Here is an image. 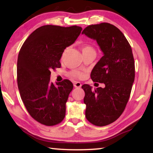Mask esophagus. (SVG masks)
Returning a JSON list of instances; mask_svg holds the SVG:
<instances>
[{
    "instance_id": "esophagus-1",
    "label": "esophagus",
    "mask_w": 153,
    "mask_h": 153,
    "mask_svg": "<svg viewBox=\"0 0 153 153\" xmlns=\"http://www.w3.org/2000/svg\"><path fill=\"white\" fill-rule=\"evenodd\" d=\"M74 86L75 88H81L82 84L79 82H75L74 83Z\"/></svg>"
}]
</instances>
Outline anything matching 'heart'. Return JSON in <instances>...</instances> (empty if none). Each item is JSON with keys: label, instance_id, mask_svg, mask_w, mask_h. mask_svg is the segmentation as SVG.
I'll list each match as a JSON object with an SVG mask.
<instances>
[{"label": "heart", "instance_id": "b5f03b06", "mask_svg": "<svg viewBox=\"0 0 153 153\" xmlns=\"http://www.w3.org/2000/svg\"><path fill=\"white\" fill-rule=\"evenodd\" d=\"M82 53H95V51L92 46L88 45H86L82 46ZM70 76L73 77H75V78L82 79L84 77V73L80 71L74 70L70 72Z\"/></svg>", "mask_w": 153, "mask_h": 153}]
</instances>
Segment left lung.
<instances>
[{"mask_svg":"<svg viewBox=\"0 0 153 153\" xmlns=\"http://www.w3.org/2000/svg\"><path fill=\"white\" fill-rule=\"evenodd\" d=\"M82 33L97 41L103 53L90 76L105 88L93 90L88 84L82 88L86 119L93 125L105 126L117 120L128 103L135 77L132 51L123 33L108 23L88 25Z\"/></svg>","mask_w":153,"mask_h":153,"instance_id":"left-lung-1","label":"left lung"}]
</instances>
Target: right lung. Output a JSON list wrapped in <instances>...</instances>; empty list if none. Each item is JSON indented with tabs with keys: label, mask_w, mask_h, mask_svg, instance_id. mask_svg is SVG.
<instances>
[{
	"label": "right lung",
	"mask_w": 153,
	"mask_h": 153,
	"mask_svg": "<svg viewBox=\"0 0 153 153\" xmlns=\"http://www.w3.org/2000/svg\"><path fill=\"white\" fill-rule=\"evenodd\" d=\"M81 27L46 25L31 33L21 48L17 77L20 96L28 113L47 126L61 123L73 84L68 79L50 82L51 71L60 68V59L81 33Z\"/></svg>",
	"instance_id": "obj_1"
}]
</instances>
